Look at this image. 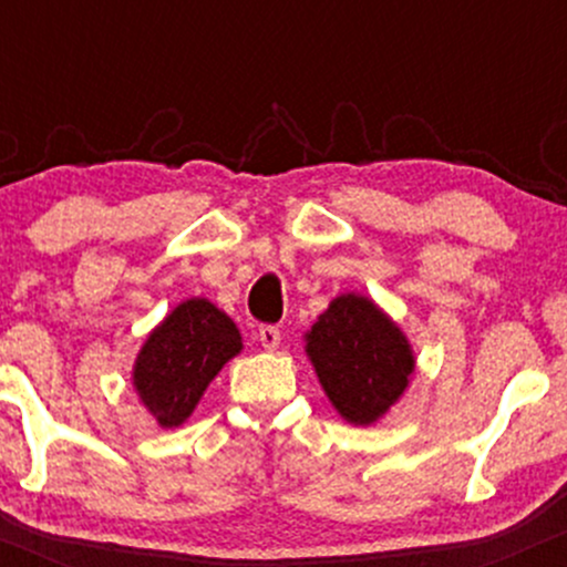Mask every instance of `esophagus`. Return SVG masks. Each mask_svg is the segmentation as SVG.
Wrapping results in <instances>:
<instances>
[{
    "label": "esophagus",
    "instance_id": "1",
    "mask_svg": "<svg viewBox=\"0 0 567 567\" xmlns=\"http://www.w3.org/2000/svg\"><path fill=\"white\" fill-rule=\"evenodd\" d=\"M258 338H261V347L266 351H275L279 341H282V333H279V328H275V324H261L258 328Z\"/></svg>",
    "mask_w": 567,
    "mask_h": 567
}]
</instances>
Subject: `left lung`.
I'll list each match as a JSON object with an SVG mask.
<instances>
[{"label":"left lung","instance_id":"obj_1","mask_svg":"<svg viewBox=\"0 0 567 567\" xmlns=\"http://www.w3.org/2000/svg\"><path fill=\"white\" fill-rule=\"evenodd\" d=\"M324 394L349 424L370 426L400 400L415 357L405 333L370 298L347 292L306 333Z\"/></svg>","mask_w":567,"mask_h":567}]
</instances>
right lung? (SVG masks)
<instances>
[{"label":"right lung","instance_id":"1","mask_svg":"<svg viewBox=\"0 0 567 567\" xmlns=\"http://www.w3.org/2000/svg\"><path fill=\"white\" fill-rule=\"evenodd\" d=\"M243 351L229 315L207 298H188L152 330L133 368V386L159 426H181L216 379Z\"/></svg>","mask_w":567,"mask_h":567}]
</instances>
